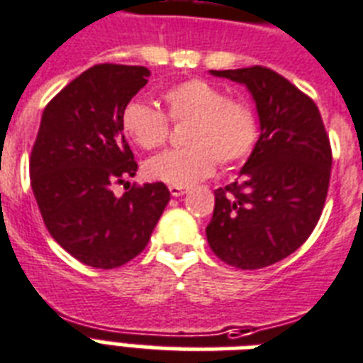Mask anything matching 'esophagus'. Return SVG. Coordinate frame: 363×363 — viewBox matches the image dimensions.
I'll return each instance as SVG.
<instances>
[{"label":"esophagus","instance_id":"esophagus-1","mask_svg":"<svg viewBox=\"0 0 363 363\" xmlns=\"http://www.w3.org/2000/svg\"><path fill=\"white\" fill-rule=\"evenodd\" d=\"M168 189H170V195L172 196H182L187 193V185H170Z\"/></svg>","mask_w":363,"mask_h":363}]
</instances>
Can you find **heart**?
Segmentation results:
<instances>
[{"instance_id":"b5f03b06","label":"heart","mask_w":363,"mask_h":363,"mask_svg":"<svg viewBox=\"0 0 363 363\" xmlns=\"http://www.w3.org/2000/svg\"><path fill=\"white\" fill-rule=\"evenodd\" d=\"M164 111L145 102L126 104L121 128L138 147L153 151L170 138V123L184 125L185 147L151 159L145 176L168 185H191L221 167H235L254 151L259 123L252 104L225 96L212 81L191 77L168 86L161 94Z\"/></svg>"}]
</instances>
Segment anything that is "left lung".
<instances>
[{
    "label": "left lung",
    "instance_id": "obj_1",
    "mask_svg": "<svg viewBox=\"0 0 363 363\" xmlns=\"http://www.w3.org/2000/svg\"><path fill=\"white\" fill-rule=\"evenodd\" d=\"M244 83L261 134L237 182L213 191L210 248L244 271L288 257L318 223L331 176V145L316 104L271 67L212 69Z\"/></svg>",
    "mask_w": 363,
    "mask_h": 363
}]
</instances>
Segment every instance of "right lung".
Here are the masks:
<instances>
[{
  "label": "right lung",
  "instance_id": "obj_1",
  "mask_svg": "<svg viewBox=\"0 0 363 363\" xmlns=\"http://www.w3.org/2000/svg\"><path fill=\"white\" fill-rule=\"evenodd\" d=\"M151 72L96 64L47 106L30 155L33 196L47 231L67 254L94 269H117L147 246L170 201L162 182L111 187L134 176L138 162L121 113Z\"/></svg>",
  "mask_w": 363,
  "mask_h": 363
}]
</instances>
